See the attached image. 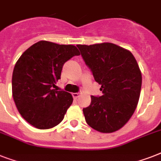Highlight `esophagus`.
Instances as JSON below:
<instances>
[{
  "label": "esophagus",
  "instance_id": "obj_1",
  "mask_svg": "<svg viewBox=\"0 0 161 161\" xmlns=\"http://www.w3.org/2000/svg\"><path fill=\"white\" fill-rule=\"evenodd\" d=\"M73 98H74V99H77V98L79 97V93H73Z\"/></svg>",
  "mask_w": 161,
  "mask_h": 161
}]
</instances>
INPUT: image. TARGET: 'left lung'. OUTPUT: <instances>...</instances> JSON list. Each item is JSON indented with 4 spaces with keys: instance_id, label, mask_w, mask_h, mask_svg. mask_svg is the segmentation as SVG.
Masks as SVG:
<instances>
[{
    "instance_id": "1",
    "label": "left lung",
    "mask_w": 161,
    "mask_h": 161,
    "mask_svg": "<svg viewBox=\"0 0 161 161\" xmlns=\"http://www.w3.org/2000/svg\"><path fill=\"white\" fill-rule=\"evenodd\" d=\"M103 95L91 96L83 109L91 128L100 133L120 130L132 117L140 95L142 75L131 52L111 42L77 45Z\"/></svg>"
}]
</instances>
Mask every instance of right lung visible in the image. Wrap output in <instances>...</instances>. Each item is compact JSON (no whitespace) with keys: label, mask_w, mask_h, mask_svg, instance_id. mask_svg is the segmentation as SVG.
<instances>
[{"label":"right lung","mask_w":161,"mask_h":161,"mask_svg":"<svg viewBox=\"0 0 161 161\" xmlns=\"http://www.w3.org/2000/svg\"><path fill=\"white\" fill-rule=\"evenodd\" d=\"M80 55L73 45L40 41L19 58L12 73V96L26 122L39 130L55 127L73 103L72 94L57 91L63 64Z\"/></svg>","instance_id":"right-lung-1"}]
</instances>
